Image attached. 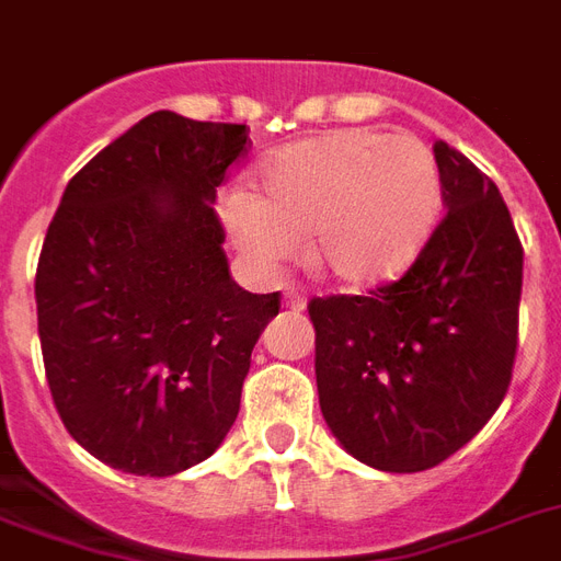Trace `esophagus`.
<instances>
[{"label":"esophagus","mask_w":561,"mask_h":561,"mask_svg":"<svg viewBox=\"0 0 561 561\" xmlns=\"http://www.w3.org/2000/svg\"><path fill=\"white\" fill-rule=\"evenodd\" d=\"M282 302H285V309H290V311L306 309V297H302V294H297V290H285V299H282Z\"/></svg>","instance_id":"esophagus-1"}]
</instances>
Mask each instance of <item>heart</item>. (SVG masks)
Here are the masks:
<instances>
[{
  "instance_id": "heart-1",
  "label": "heart",
  "mask_w": 561,
  "mask_h": 561,
  "mask_svg": "<svg viewBox=\"0 0 561 561\" xmlns=\"http://www.w3.org/2000/svg\"><path fill=\"white\" fill-rule=\"evenodd\" d=\"M442 214V173L426 144L376 128L329 131L285 147L262 173V194L232 187L220 217L234 247L273 271L311 234V264L341 285L397 279Z\"/></svg>"
}]
</instances>
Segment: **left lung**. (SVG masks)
I'll list each match as a JSON object with an SVG mask.
<instances>
[{"label":"left lung","mask_w":561,"mask_h":561,"mask_svg":"<svg viewBox=\"0 0 561 561\" xmlns=\"http://www.w3.org/2000/svg\"><path fill=\"white\" fill-rule=\"evenodd\" d=\"M447 214L412 267L309 302L320 412L350 456L414 473L500 409L518 353L524 247L497 185L435 140Z\"/></svg>","instance_id":"8db88e82"}]
</instances>
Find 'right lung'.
Wrapping results in <instances>:
<instances>
[{"mask_svg": "<svg viewBox=\"0 0 561 561\" xmlns=\"http://www.w3.org/2000/svg\"><path fill=\"white\" fill-rule=\"evenodd\" d=\"M250 128L156 111L70 179L34 299L67 433L111 468L173 477L232 430L276 294L229 276L214 211Z\"/></svg>", "mask_w": 561, "mask_h": 561, "instance_id": "add662e5", "label": "right lung"}]
</instances>
